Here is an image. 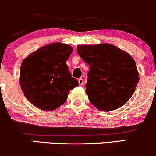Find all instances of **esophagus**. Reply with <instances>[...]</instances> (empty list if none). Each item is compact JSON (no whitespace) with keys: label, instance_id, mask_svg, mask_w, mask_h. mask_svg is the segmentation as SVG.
<instances>
[{"label":"esophagus","instance_id":"1","mask_svg":"<svg viewBox=\"0 0 156 156\" xmlns=\"http://www.w3.org/2000/svg\"><path fill=\"white\" fill-rule=\"evenodd\" d=\"M78 83H79V85H83V84H84V81H83L82 78H79V79L78 80Z\"/></svg>","mask_w":156,"mask_h":156}]
</instances>
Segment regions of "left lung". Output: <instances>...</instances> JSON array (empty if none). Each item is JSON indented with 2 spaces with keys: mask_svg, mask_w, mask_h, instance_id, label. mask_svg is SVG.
Wrapping results in <instances>:
<instances>
[{
  "mask_svg": "<svg viewBox=\"0 0 156 156\" xmlns=\"http://www.w3.org/2000/svg\"><path fill=\"white\" fill-rule=\"evenodd\" d=\"M79 56L89 65L85 92L98 110L112 111L124 105L139 81L135 60L110 44L79 45Z\"/></svg>",
  "mask_w": 156,
  "mask_h": 156,
  "instance_id": "left-lung-1",
  "label": "left lung"
}]
</instances>
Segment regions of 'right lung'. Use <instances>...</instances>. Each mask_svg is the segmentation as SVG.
Returning a JSON list of instances; mask_svg holds the SVG:
<instances>
[{"label": "right lung", "mask_w": 156, "mask_h": 156, "mask_svg": "<svg viewBox=\"0 0 156 156\" xmlns=\"http://www.w3.org/2000/svg\"><path fill=\"white\" fill-rule=\"evenodd\" d=\"M73 48L60 42L48 44L26 57L20 69V85L27 99L44 111H53L78 86L66 62Z\"/></svg>", "instance_id": "add662e5"}]
</instances>
